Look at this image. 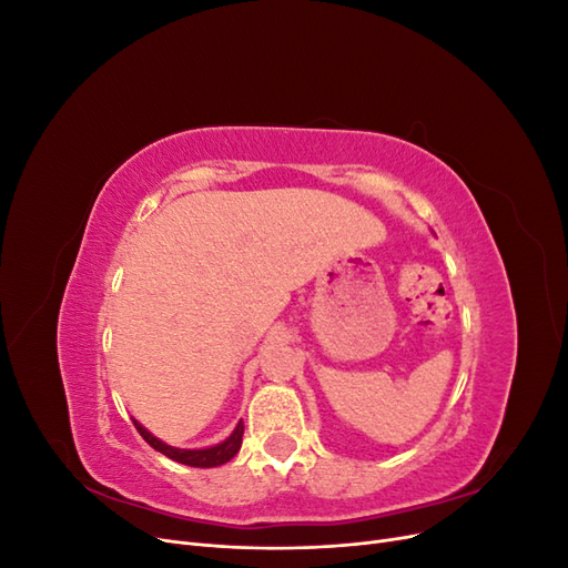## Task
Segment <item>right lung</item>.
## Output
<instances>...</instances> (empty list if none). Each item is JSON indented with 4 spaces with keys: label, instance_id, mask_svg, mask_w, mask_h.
Here are the masks:
<instances>
[{
    "label": "right lung",
    "instance_id": "obj_1",
    "mask_svg": "<svg viewBox=\"0 0 568 568\" xmlns=\"http://www.w3.org/2000/svg\"><path fill=\"white\" fill-rule=\"evenodd\" d=\"M132 422L136 426V432H140V436L151 445L153 450H159L165 457L175 459L180 464H186V467H199V469H211V467H220V464L230 462L239 453V448H242V438H244V422L239 419V424L234 426V432L222 443L211 445V448L186 450V448H173V445H168L161 438L153 436L151 432H146V428L136 419H132Z\"/></svg>",
    "mask_w": 568,
    "mask_h": 568
}]
</instances>
